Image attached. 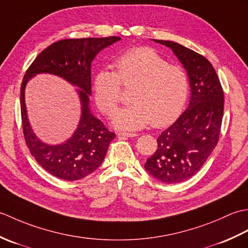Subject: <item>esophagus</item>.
Instances as JSON below:
<instances>
[{
	"instance_id": "1",
	"label": "esophagus",
	"mask_w": 248,
	"mask_h": 248,
	"mask_svg": "<svg viewBox=\"0 0 248 248\" xmlns=\"http://www.w3.org/2000/svg\"><path fill=\"white\" fill-rule=\"evenodd\" d=\"M117 135L119 138H136V136H139V134L136 133H128V132H118Z\"/></svg>"
}]
</instances>
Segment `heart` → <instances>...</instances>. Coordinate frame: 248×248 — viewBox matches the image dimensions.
<instances>
[{
  "instance_id": "heart-1",
  "label": "heart",
  "mask_w": 248,
  "mask_h": 248,
  "mask_svg": "<svg viewBox=\"0 0 248 248\" xmlns=\"http://www.w3.org/2000/svg\"><path fill=\"white\" fill-rule=\"evenodd\" d=\"M116 72L101 68L94 73V100L102 112L112 116L121 100V84L132 86V103L120 108L113 124L120 130L143 129L152 123L162 128L181 114L188 94V78L181 67L168 62L151 48L124 52L114 62Z\"/></svg>"
}]
</instances>
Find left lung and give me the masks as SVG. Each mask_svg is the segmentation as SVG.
<instances>
[{"label":"left lung","mask_w":248,"mask_h":248,"mask_svg":"<svg viewBox=\"0 0 248 248\" xmlns=\"http://www.w3.org/2000/svg\"><path fill=\"white\" fill-rule=\"evenodd\" d=\"M154 41L170 48L186 70L191 99L186 112L157 138V149L145 163L152 177L179 183L193 177L217 145L224 113V92L204 56L173 41Z\"/></svg>","instance_id":"left-lung-1"}]
</instances>
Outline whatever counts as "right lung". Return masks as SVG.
Listing matches in <instances>:
<instances>
[{
    "instance_id": "right-lung-1",
    "label": "right lung",
    "mask_w": 248,
    "mask_h": 248,
    "mask_svg": "<svg viewBox=\"0 0 248 248\" xmlns=\"http://www.w3.org/2000/svg\"><path fill=\"white\" fill-rule=\"evenodd\" d=\"M120 37L64 39L56 41L36 57L26 70L21 84L20 103L23 134L30 152L40 166L62 180L75 181L86 177L101 165L108 145L116 135L92 114V62L102 49L119 41ZM39 73L61 76L78 90L82 105L80 123L75 133L65 143L48 145L41 142L30 128L25 107V86Z\"/></svg>"
}]
</instances>
